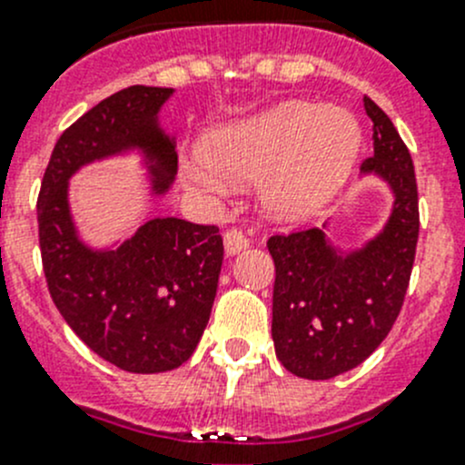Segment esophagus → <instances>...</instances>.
<instances>
[{
    "mask_svg": "<svg viewBox=\"0 0 465 465\" xmlns=\"http://www.w3.org/2000/svg\"><path fill=\"white\" fill-rule=\"evenodd\" d=\"M247 245H250V241H247V236L238 227H232L224 232V250H227V254H238Z\"/></svg>",
    "mask_w": 465,
    "mask_h": 465,
    "instance_id": "34e87169",
    "label": "esophagus"
}]
</instances>
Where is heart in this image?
I'll list each match as a JSON object with an SVG mask.
<instances>
[{"label":"heart","instance_id":"heart-1","mask_svg":"<svg viewBox=\"0 0 465 465\" xmlns=\"http://www.w3.org/2000/svg\"><path fill=\"white\" fill-rule=\"evenodd\" d=\"M360 150V125L340 107L283 103L265 114L224 125L204 139L203 159L229 177H259L261 200L285 220L306 218L335 193ZM203 163H186L191 184L223 191Z\"/></svg>","mask_w":465,"mask_h":465}]
</instances>
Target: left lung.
Listing matches in <instances>:
<instances>
[{
  "label": "left lung",
  "instance_id": "obj_1",
  "mask_svg": "<svg viewBox=\"0 0 465 465\" xmlns=\"http://www.w3.org/2000/svg\"><path fill=\"white\" fill-rule=\"evenodd\" d=\"M364 110L373 121V157L362 171L382 175L396 193L384 232L351 256L335 254L317 227L267 238L276 358L299 378L328 380L362 364L401 315L414 267L420 218L411 154L369 96Z\"/></svg>",
  "mask_w": 465,
  "mask_h": 465
}]
</instances>
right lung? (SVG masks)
Listing matches in <instances>:
<instances>
[{"mask_svg": "<svg viewBox=\"0 0 465 465\" xmlns=\"http://www.w3.org/2000/svg\"><path fill=\"white\" fill-rule=\"evenodd\" d=\"M171 92L133 85L103 98L60 134L37 195L55 308L94 353L130 373L171 371L191 358L218 290L223 236L215 224L154 218L119 250L89 252L74 233L67 180L92 159L139 145L154 162L157 191L168 189L177 157L154 116Z\"/></svg>", "mask_w": 465, "mask_h": 465, "instance_id": "add662e5", "label": "right lung"}]
</instances>
